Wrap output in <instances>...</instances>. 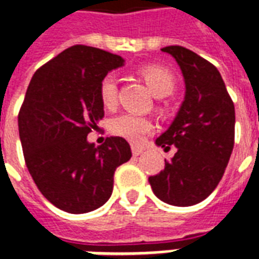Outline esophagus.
<instances>
[{"mask_svg":"<svg viewBox=\"0 0 259 259\" xmlns=\"http://www.w3.org/2000/svg\"><path fill=\"white\" fill-rule=\"evenodd\" d=\"M132 152L135 156H139L144 152V148L143 147H139V145H132Z\"/></svg>","mask_w":259,"mask_h":259,"instance_id":"1","label":"esophagus"}]
</instances>
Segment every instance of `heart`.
<instances>
[{"label": "heart", "instance_id": "heart-1", "mask_svg": "<svg viewBox=\"0 0 259 259\" xmlns=\"http://www.w3.org/2000/svg\"><path fill=\"white\" fill-rule=\"evenodd\" d=\"M140 75L143 76L149 92L156 99H163L166 96L171 95L174 91L173 75L159 66H145L140 70ZM99 97L101 104L107 110H112L116 105L118 99V86L114 75L104 76L99 86ZM111 133L118 137L127 140L130 143L139 144L144 137L152 130V122L136 114H122L115 116L110 123Z\"/></svg>", "mask_w": 259, "mask_h": 259}]
</instances>
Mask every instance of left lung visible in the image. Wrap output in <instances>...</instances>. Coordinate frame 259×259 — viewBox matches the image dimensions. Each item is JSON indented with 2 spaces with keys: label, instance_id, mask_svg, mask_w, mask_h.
<instances>
[{
  "label": "left lung",
  "instance_id": "1",
  "mask_svg": "<svg viewBox=\"0 0 259 259\" xmlns=\"http://www.w3.org/2000/svg\"><path fill=\"white\" fill-rule=\"evenodd\" d=\"M162 52L180 66L185 96L171 124L155 141L177 152L148 181L162 202L187 207L204 200L221 181L235 143V105L211 63L177 45Z\"/></svg>",
  "mask_w": 259,
  "mask_h": 259
}]
</instances>
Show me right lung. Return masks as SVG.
Listing matches in <instances>:
<instances>
[{
	"mask_svg": "<svg viewBox=\"0 0 259 259\" xmlns=\"http://www.w3.org/2000/svg\"><path fill=\"white\" fill-rule=\"evenodd\" d=\"M118 55L74 45L32 75L19 112L26 164L38 189L63 211L101 207L114 188L118 166L132 158L127 141L107 137L96 147L88 135L104 116L101 79L123 66Z\"/></svg>",
	"mask_w": 259,
	"mask_h": 259,
	"instance_id": "1",
	"label": "right lung"
}]
</instances>
